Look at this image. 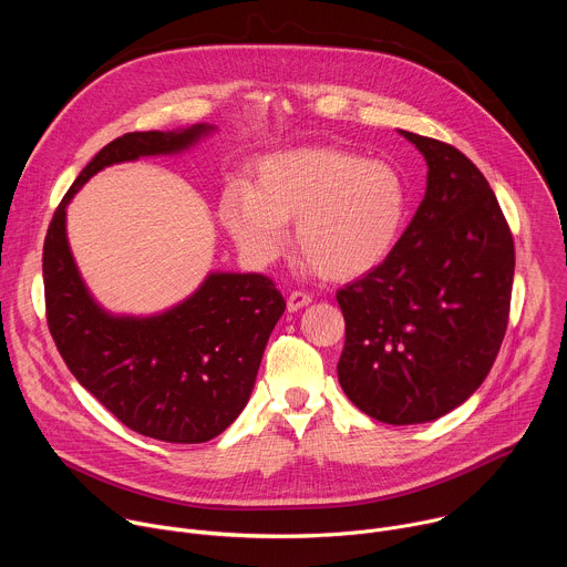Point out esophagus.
Wrapping results in <instances>:
<instances>
[{"instance_id":"obj_1","label":"esophagus","mask_w":567,"mask_h":567,"mask_svg":"<svg viewBox=\"0 0 567 567\" xmlns=\"http://www.w3.org/2000/svg\"><path fill=\"white\" fill-rule=\"evenodd\" d=\"M309 302H311V296L305 293V291H291V293L287 296V309H289V311H298V309L307 307Z\"/></svg>"}]
</instances>
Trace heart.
Masks as SVG:
<instances>
[{"mask_svg": "<svg viewBox=\"0 0 567 567\" xmlns=\"http://www.w3.org/2000/svg\"><path fill=\"white\" fill-rule=\"evenodd\" d=\"M409 190L388 161L343 147H296L265 156L256 186L230 184L219 219L237 247L271 262L296 221V247L328 280H354L381 267L406 226Z\"/></svg>", "mask_w": 567, "mask_h": 567, "instance_id": "heart-1", "label": "heart"}]
</instances>
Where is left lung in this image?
<instances>
[{"mask_svg": "<svg viewBox=\"0 0 567 567\" xmlns=\"http://www.w3.org/2000/svg\"><path fill=\"white\" fill-rule=\"evenodd\" d=\"M426 158V195L390 258L339 289V383L365 415L433 422L464 403L503 346L514 239L498 199L457 147L399 130Z\"/></svg>", "mask_w": 567, "mask_h": 567, "instance_id": "obj_1", "label": "left lung"}]
</instances>
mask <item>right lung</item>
<instances>
[{"mask_svg":"<svg viewBox=\"0 0 567 567\" xmlns=\"http://www.w3.org/2000/svg\"><path fill=\"white\" fill-rule=\"evenodd\" d=\"M213 130L199 123L107 143L55 208L42 254L49 332L71 374L127 429L173 444L208 442L245 411L285 298L262 274L213 271L166 311L110 313L73 262L66 206L103 168L184 152Z\"/></svg>","mask_w":567,"mask_h":567,"instance_id":"obj_1","label":"right lung"}]
</instances>
